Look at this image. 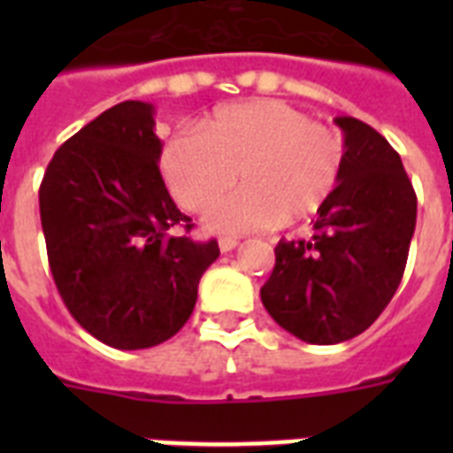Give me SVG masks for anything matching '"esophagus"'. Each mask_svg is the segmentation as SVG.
<instances>
[{
  "instance_id": "34e87169",
  "label": "esophagus",
  "mask_w": 453,
  "mask_h": 453,
  "mask_svg": "<svg viewBox=\"0 0 453 453\" xmlns=\"http://www.w3.org/2000/svg\"><path fill=\"white\" fill-rule=\"evenodd\" d=\"M237 244H240V242L234 240V237H223V240L219 242V247H220V251H223V254H227V251H233V249L237 247Z\"/></svg>"
}]
</instances>
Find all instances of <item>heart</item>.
<instances>
[{"instance_id":"1","label":"heart","mask_w":453,"mask_h":453,"mask_svg":"<svg viewBox=\"0 0 453 453\" xmlns=\"http://www.w3.org/2000/svg\"><path fill=\"white\" fill-rule=\"evenodd\" d=\"M164 180L185 209H204L234 183L240 190L206 211L209 230L242 234L315 216L336 190L343 143L289 103L256 98L223 105L199 124L166 138Z\"/></svg>"}]
</instances>
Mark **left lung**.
Instances as JSON below:
<instances>
[{"instance_id": "1", "label": "left lung", "mask_w": 453, "mask_h": 453, "mask_svg": "<svg viewBox=\"0 0 453 453\" xmlns=\"http://www.w3.org/2000/svg\"><path fill=\"white\" fill-rule=\"evenodd\" d=\"M343 166L308 240L280 242L261 301L282 329L312 345L369 329L400 287L416 227V192L379 131L336 117Z\"/></svg>"}]
</instances>
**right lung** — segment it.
<instances>
[{
    "mask_svg": "<svg viewBox=\"0 0 453 453\" xmlns=\"http://www.w3.org/2000/svg\"><path fill=\"white\" fill-rule=\"evenodd\" d=\"M155 105L124 101L60 145L39 188L53 282L70 315L117 350L183 329L219 242L190 230L159 173Z\"/></svg>",
    "mask_w": 453,
    "mask_h": 453,
    "instance_id": "obj_1",
    "label": "right lung"
}]
</instances>
